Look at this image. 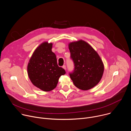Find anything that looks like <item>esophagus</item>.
Instances as JSON below:
<instances>
[{"label": "esophagus", "mask_w": 131, "mask_h": 131, "mask_svg": "<svg viewBox=\"0 0 131 131\" xmlns=\"http://www.w3.org/2000/svg\"><path fill=\"white\" fill-rule=\"evenodd\" d=\"M62 67H63V68L65 70L66 69V66H65V65H63V66H62Z\"/></svg>", "instance_id": "1"}]
</instances>
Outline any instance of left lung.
Returning a JSON list of instances; mask_svg holds the SVG:
<instances>
[{
  "label": "left lung",
  "mask_w": 131,
  "mask_h": 131,
  "mask_svg": "<svg viewBox=\"0 0 131 131\" xmlns=\"http://www.w3.org/2000/svg\"><path fill=\"white\" fill-rule=\"evenodd\" d=\"M68 48L74 64L69 74L74 85L82 90H88L101 81L104 70L103 62L97 52L83 40L70 42Z\"/></svg>",
  "instance_id": "left-lung-1"
}]
</instances>
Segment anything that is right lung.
I'll return each mask as SVG.
<instances>
[{
  "mask_svg": "<svg viewBox=\"0 0 131 131\" xmlns=\"http://www.w3.org/2000/svg\"><path fill=\"white\" fill-rule=\"evenodd\" d=\"M52 43L43 42L37 47L27 65L28 77L34 85L48 92L55 89L59 78L65 70L57 64L56 55L52 51Z\"/></svg>",
  "mask_w": 131,
  "mask_h": 131,
  "instance_id": "right-lung-1",
  "label": "right lung"
}]
</instances>
